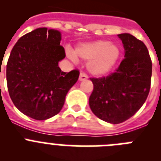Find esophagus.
<instances>
[{
  "instance_id": "1",
  "label": "esophagus",
  "mask_w": 161,
  "mask_h": 161,
  "mask_svg": "<svg viewBox=\"0 0 161 161\" xmlns=\"http://www.w3.org/2000/svg\"><path fill=\"white\" fill-rule=\"evenodd\" d=\"M88 78V76L86 75V74L85 73V72H81L80 73V76H79V80L80 81H82V80H86Z\"/></svg>"
}]
</instances>
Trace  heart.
<instances>
[{"label": "heart", "instance_id": "heart-1", "mask_svg": "<svg viewBox=\"0 0 161 161\" xmlns=\"http://www.w3.org/2000/svg\"><path fill=\"white\" fill-rule=\"evenodd\" d=\"M68 56L73 60L88 61L89 72L97 76L109 73L117 64L120 57V48L117 44L97 40L80 43L74 53L68 50Z\"/></svg>", "mask_w": 161, "mask_h": 161}]
</instances>
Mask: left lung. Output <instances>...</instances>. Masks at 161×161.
<instances>
[{
	"mask_svg": "<svg viewBox=\"0 0 161 161\" xmlns=\"http://www.w3.org/2000/svg\"><path fill=\"white\" fill-rule=\"evenodd\" d=\"M123 44L124 59L107 76L90 78L93 90L91 110L102 120L119 124L132 117L143 106L151 87L153 64L142 41L130 34L118 35Z\"/></svg>",
	"mask_w": 161,
	"mask_h": 161,
	"instance_id": "8db88e82",
	"label": "left lung"
}]
</instances>
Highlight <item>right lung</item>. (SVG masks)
<instances>
[{
	"mask_svg": "<svg viewBox=\"0 0 161 161\" xmlns=\"http://www.w3.org/2000/svg\"><path fill=\"white\" fill-rule=\"evenodd\" d=\"M60 40L59 31L38 28L18 39L7 62L11 100L22 114L36 120L57 114L79 78L77 69L67 73L58 66L65 57Z\"/></svg>",
	"mask_w": 161,
	"mask_h": 161,
	"instance_id": "obj_1",
	"label": "right lung"
}]
</instances>
